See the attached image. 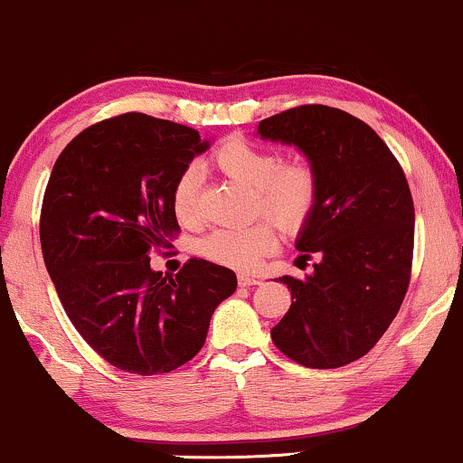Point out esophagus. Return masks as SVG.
I'll use <instances>...</instances> for the list:
<instances>
[{
    "mask_svg": "<svg viewBox=\"0 0 463 463\" xmlns=\"http://www.w3.org/2000/svg\"><path fill=\"white\" fill-rule=\"evenodd\" d=\"M258 284H262V279H260V277H253V275H249V273L238 275V286L247 288V286H258Z\"/></svg>",
    "mask_w": 463,
    "mask_h": 463,
    "instance_id": "obj_1",
    "label": "esophagus"
}]
</instances>
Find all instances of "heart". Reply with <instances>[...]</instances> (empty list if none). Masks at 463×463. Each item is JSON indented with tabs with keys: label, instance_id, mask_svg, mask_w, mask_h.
<instances>
[{
	"label": "heart",
	"instance_id": "obj_1",
	"mask_svg": "<svg viewBox=\"0 0 463 463\" xmlns=\"http://www.w3.org/2000/svg\"><path fill=\"white\" fill-rule=\"evenodd\" d=\"M212 160L222 175L251 190L255 210L284 232L303 230L318 208L320 177L312 162H284L279 151L244 138L225 140ZM173 212L182 225H197V175L193 168H186L173 186ZM275 244L273 225L260 221L241 230H212L201 238L197 251L214 264L249 270L273 251Z\"/></svg>",
	"mask_w": 463,
	"mask_h": 463
}]
</instances>
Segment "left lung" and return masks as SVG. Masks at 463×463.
Segmentation results:
<instances>
[{"label":"left lung","instance_id":"left-lung-1","mask_svg":"<svg viewBox=\"0 0 463 463\" xmlns=\"http://www.w3.org/2000/svg\"><path fill=\"white\" fill-rule=\"evenodd\" d=\"M258 134L295 145L320 177L318 208L297 238L298 260L318 262L306 279L279 277L295 301L270 338L301 366L340 368L377 345L410 286L414 201L405 173L371 125L338 108H290L260 121Z\"/></svg>","mask_w":463,"mask_h":463}]
</instances>
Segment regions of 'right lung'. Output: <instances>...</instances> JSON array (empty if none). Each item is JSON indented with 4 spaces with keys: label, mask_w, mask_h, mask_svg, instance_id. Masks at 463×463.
Returning <instances> with one entry per match:
<instances>
[{
    "label": "right lung",
    "mask_w": 463,
    "mask_h": 463,
    "mask_svg": "<svg viewBox=\"0 0 463 463\" xmlns=\"http://www.w3.org/2000/svg\"><path fill=\"white\" fill-rule=\"evenodd\" d=\"M197 129L143 112L90 125L64 146L41 210L47 273L80 335L134 374L193 360L236 273L193 258L175 277L151 270L149 251L177 236L173 186L208 149Z\"/></svg>",
    "instance_id": "obj_1"
}]
</instances>
